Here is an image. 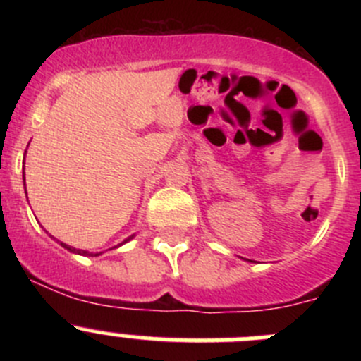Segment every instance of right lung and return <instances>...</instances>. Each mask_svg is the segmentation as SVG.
<instances>
[{
    "label": "right lung",
    "mask_w": 361,
    "mask_h": 361,
    "mask_svg": "<svg viewBox=\"0 0 361 361\" xmlns=\"http://www.w3.org/2000/svg\"><path fill=\"white\" fill-rule=\"evenodd\" d=\"M129 239H130V238H127L126 241H129ZM126 241H123V243H126ZM61 245H63V243H61ZM63 246H64V248H66V250L73 251V253H80V255H90L89 251H80V250H75V248H71V246H68V245H63ZM96 255H99V253H96Z\"/></svg>",
    "instance_id": "add662e5"
}]
</instances>
